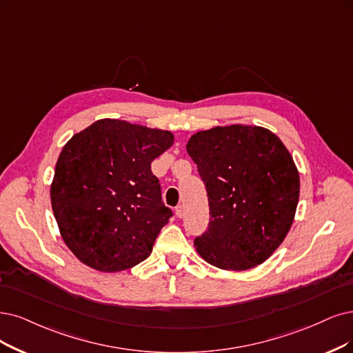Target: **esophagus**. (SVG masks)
Returning a JSON list of instances; mask_svg holds the SVG:
<instances>
[{
  "label": "esophagus",
  "instance_id": "1",
  "mask_svg": "<svg viewBox=\"0 0 353 353\" xmlns=\"http://www.w3.org/2000/svg\"><path fill=\"white\" fill-rule=\"evenodd\" d=\"M176 215H177L179 218L183 216V215H185V208L181 206V205H180V206H177V208H176Z\"/></svg>",
  "mask_w": 353,
  "mask_h": 353
}]
</instances>
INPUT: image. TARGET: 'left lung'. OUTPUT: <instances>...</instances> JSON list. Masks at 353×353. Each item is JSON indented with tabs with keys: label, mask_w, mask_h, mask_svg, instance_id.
I'll use <instances>...</instances> for the list:
<instances>
[{
	"label": "left lung",
	"mask_w": 353,
	"mask_h": 353,
	"mask_svg": "<svg viewBox=\"0 0 353 353\" xmlns=\"http://www.w3.org/2000/svg\"><path fill=\"white\" fill-rule=\"evenodd\" d=\"M186 151L210 202V227L194 249L210 265L249 270L285 240L299 199L292 155L272 130L234 123L193 134Z\"/></svg>",
	"instance_id": "left-lung-1"
}]
</instances>
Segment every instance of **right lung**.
Wrapping results in <instances>:
<instances>
[{"instance_id": "right-lung-1", "label": "right lung", "mask_w": 353, "mask_h": 353, "mask_svg": "<svg viewBox=\"0 0 353 353\" xmlns=\"http://www.w3.org/2000/svg\"><path fill=\"white\" fill-rule=\"evenodd\" d=\"M174 143L170 130L100 119L65 143L50 183L59 234L72 254L99 272L145 260L172 210L151 163Z\"/></svg>"}]
</instances>
